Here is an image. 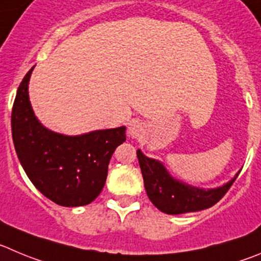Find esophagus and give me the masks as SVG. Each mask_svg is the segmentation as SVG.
I'll return each instance as SVG.
<instances>
[{"label": "esophagus", "instance_id": "34e87169", "mask_svg": "<svg viewBox=\"0 0 261 261\" xmlns=\"http://www.w3.org/2000/svg\"><path fill=\"white\" fill-rule=\"evenodd\" d=\"M144 133V128L139 122H131L130 126H128V134H130L131 138L139 139Z\"/></svg>", "mask_w": 261, "mask_h": 261}]
</instances>
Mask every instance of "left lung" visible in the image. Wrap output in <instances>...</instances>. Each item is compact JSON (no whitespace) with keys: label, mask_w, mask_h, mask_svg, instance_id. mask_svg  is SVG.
I'll list each match as a JSON object with an SVG mask.
<instances>
[{"label":"left lung","mask_w":261,"mask_h":261,"mask_svg":"<svg viewBox=\"0 0 261 261\" xmlns=\"http://www.w3.org/2000/svg\"><path fill=\"white\" fill-rule=\"evenodd\" d=\"M136 154L148 197L158 210L170 215L211 207L223 198L238 176L237 174L223 187L206 191L174 179L160 161L147 157L142 150L138 149Z\"/></svg>","instance_id":"obj_1"}]
</instances>
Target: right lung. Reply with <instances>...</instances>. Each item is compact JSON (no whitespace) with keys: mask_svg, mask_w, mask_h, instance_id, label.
I'll use <instances>...</instances> for the list:
<instances>
[{"mask_svg":"<svg viewBox=\"0 0 261 261\" xmlns=\"http://www.w3.org/2000/svg\"><path fill=\"white\" fill-rule=\"evenodd\" d=\"M33 68L20 82L11 112V133L19 161L33 186L57 204L77 207L91 203L106 184L112 154L126 140V127L77 136L43 127L29 101Z\"/></svg>","mask_w":261,"mask_h":261,"instance_id":"1","label":"right lung"}]
</instances>
